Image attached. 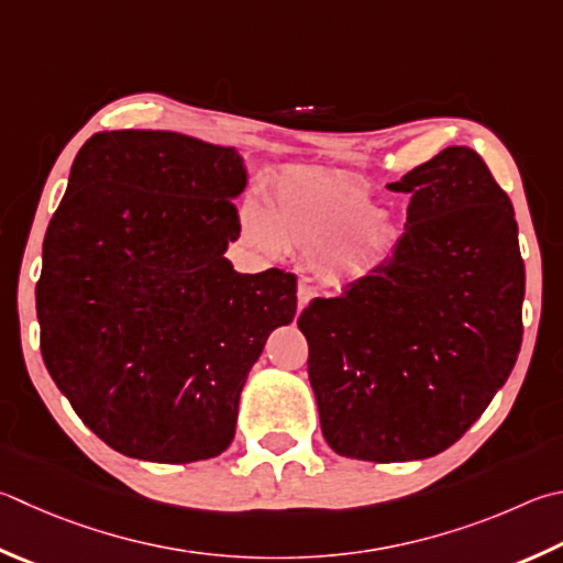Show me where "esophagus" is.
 <instances>
[{
  "instance_id": "esophagus-1",
  "label": "esophagus",
  "mask_w": 563,
  "mask_h": 563,
  "mask_svg": "<svg viewBox=\"0 0 563 563\" xmlns=\"http://www.w3.org/2000/svg\"><path fill=\"white\" fill-rule=\"evenodd\" d=\"M314 298V288L308 283L298 285V310H305L310 305V300Z\"/></svg>"
}]
</instances>
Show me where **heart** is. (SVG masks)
<instances>
[{"label": "heart", "mask_w": 563, "mask_h": 563, "mask_svg": "<svg viewBox=\"0 0 563 563\" xmlns=\"http://www.w3.org/2000/svg\"><path fill=\"white\" fill-rule=\"evenodd\" d=\"M246 239L263 253L280 246L312 258L334 253L346 268H362L391 255L401 231L360 184L322 172H292L275 184L271 209L246 203Z\"/></svg>", "instance_id": "1"}]
</instances>
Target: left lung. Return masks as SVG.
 Here are the masks:
<instances>
[{
	"instance_id": "obj_1",
	"label": "left lung",
	"mask_w": 563,
	"mask_h": 563,
	"mask_svg": "<svg viewBox=\"0 0 563 563\" xmlns=\"http://www.w3.org/2000/svg\"><path fill=\"white\" fill-rule=\"evenodd\" d=\"M411 197L398 246L342 298L298 317L324 441L344 457L406 463L460 441L522 346L525 261L515 209L477 152L386 184Z\"/></svg>"
}]
</instances>
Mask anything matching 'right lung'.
<instances>
[{
  "label": "right lung",
  "mask_w": 563,
  "mask_h": 563,
  "mask_svg": "<svg viewBox=\"0 0 563 563\" xmlns=\"http://www.w3.org/2000/svg\"><path fill=\"white\" fill-rule=\"evenodd\" d=\"M239 147L110 130L74 159L36 283L44 364L112 451L197 463L233 441L251 366L298 310L278 268L233 271Z\"/></svg>",
  "instance_id": "right-lung-1"
}]
</instances>
